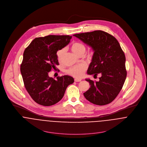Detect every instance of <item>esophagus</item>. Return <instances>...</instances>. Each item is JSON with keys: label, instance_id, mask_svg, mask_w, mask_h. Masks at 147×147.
<instances>
[{"label": "esophagus", "instance_id": "34e87169", "mask_svg": "<svg viewBox=\"0 0 147 147\" xmlns=\"http://www.w3.org/2000/svg\"><path fill=\"white\" fill-rule=\"evenodd\" d=\"M74 80H75V82H81L82 79H77V78H75Z\"/></svg>", "mask_w": 147, "mask_h": 147}]
</instances>
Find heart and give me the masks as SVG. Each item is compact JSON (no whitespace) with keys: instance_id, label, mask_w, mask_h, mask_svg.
I'll list each match as a JSON object with an SVG mask.
<instances>
[{"instance_id":"obj_1","label":"heart","mask_w":147,"mask_h":147,"mask_svg":"<svg viewBox=\"0 0 147 147\" xmlns=\"http://www.w3.org/2000/svg\"><path fill=\"white\" fill-rule=\"evenodd\" d=\"M72 51L77 55L81 56L83 55L86 51V47L83 43L81 42H76L73 43L71 45ZM66 49L65 48L61 49L59 50L57 53V57L59 62H62L63 59V57L65 54ZM86 69V66L85 64H80L75 65L69 68L67 72L71 75V76L79 78H81L83 74L85 71Z\"/></svg>"}]
</instances>
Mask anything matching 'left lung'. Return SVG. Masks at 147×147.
<instances>
[{
	"label": "left lung",
	"mask_w": 147,
	"mask_h": 147,
	"mask_svg": "<svg viewBox=\"0 0 147 147\" xmlns=\"http://www.w3.org/2000/svg\"><path fill=\"white\" fill-rule=\"evenodd\" d=\"M89 45L94 51L87 74L97 76L99 82L85 79L90 88L84 97L91 103L105 105L111 102L118 95L127 76L126 57L117 40L102 30L82 33L74 35Z\"/></svg>",
	"instance_id": "1"
}]
</instances>
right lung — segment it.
<instances>
[{
  "label": "right lung",
  "instance_id": "right-lung-1",
  "mask_svg": "<svg viewBox=\"0 0 147 147\" xmlns=\"http://www.w3.org/2000/svg\"><path fill=\"white\" fill-rule=\"evenodd\" d=\"M72 36L49 35L34 39L25 49L20 71L24 86L32 99L40 105L49 106L63 98L67 86L74 82L68 75L57 80L49 76L59 65L57 51L67 45Z\"/></svg>",
  "mask_w": 147,
  "mask_h": 147
}]
</instances>
